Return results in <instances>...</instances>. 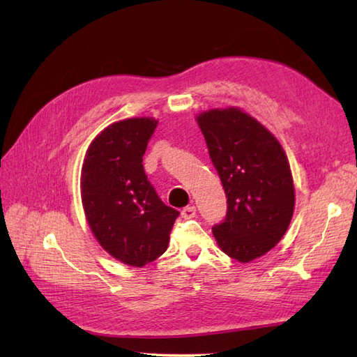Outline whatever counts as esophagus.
<instances>
[{"instance_id":"1","label":"esophagus","mask_w":357,"mask_h":357,"mask_svg":"<svg viewBox=\"0 0 357 357\" xmlns=\"http://www.w3.org/2000/svg\"><path fill=\"white\" fill-rule=\"evenodd\" d=\"M181 215H183L184 219H192L196 216V207H193V206L185 207V208H183V211H181Z\"/></svg>"}]
</instances>
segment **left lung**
I'll use <instances>...</instances> for the list:
<instances>
[{"mask_svg": "<svg viewBox=\"0 0 357 357\" xmlns=\"http://www.w3.org/2000/svg\"><path fill=\"white\" fill-rule=\"evenodd\" d=\"M198 124L227 196L225 218L211 230L225 255L250 262L275 247L290 225V165L275 136L239 109L204 112Z\"/></svg>", "mask_w": 357, "mask_h": 357, "instance_id": "left-lung-1", "label": "left lung"}]
</instances>
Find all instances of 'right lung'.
<instances>
[{
  "mask_svg": "<svg viewBox=\"0 0 357 357\" xmlns=\"http://www.w3.org/2000/svg\"><path fill=\"white\" fill-rule=\"evenodd\" d=\"M156 126V119L132 118L104 128L90 144L81 172L82 206L95 238L133 267L165 252L179 216L144 172L142 156Z\"/></svg>",
  "mask_w": 357,
  "mask_h": 357,
  "instance_id": "right-lung-1",
  "label": "right lung"
}]
</instances>
